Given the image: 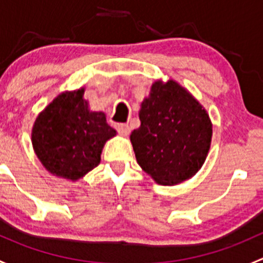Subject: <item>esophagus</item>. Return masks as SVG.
I'll return each mask as SVG.
<instances>
[{"label": "esophagus", "instance_id": "34e87169", "mask_svg": "<svg viewBox=\"0 0 263 263\" xmlns=\"http://www.w3.org/2000/svg\"><path fill=\"white\" fill-rule=\"evenodd\" d=\"M116 128H117V131L119 132V134L124 135V136H127V135L131 132V128H129V126L127 123H117Z\"/></svg>", "mask_w": 263, "mask_h": 263}]
</instances>
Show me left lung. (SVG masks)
<instances>
[{
  "mask_svg": "<svg viewBox=\"0 0 263 263\" xmlns=\"http://www.w3.org/2000/svg\"><path fill=\"white\" fill-rule=\"evenodd\" d=\"M141 126L129 136L142 171L159 184L195 176L210 150L213 124L205 108L177 81L158 80L141 103Z\"/></svg>",
  "mask_w": 263,
  "mask_h": 263,
  "instance_id": "1",
  "label": "left lung"
}]
</instances>
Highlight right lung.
Wrapping results in <instances>:
<instances>
[{
	"label": "right lung",
	"instance_id": "add662e5",
	"mask_svg": "<svg viewBox=\"0 0 263 263\" xmlns=\"http://www.w3.org/2000/svg\"><path fill=\"white\" fill-rule=\"evenodd\" d=\"M84 91L61 92L31 129V144L44 168L72 182L99 165L104 144L117 135L104 113L89 109Z\"/></svg>",
	"mask_w": 263,
	"mask_h": 263
}]
</instances>
